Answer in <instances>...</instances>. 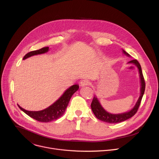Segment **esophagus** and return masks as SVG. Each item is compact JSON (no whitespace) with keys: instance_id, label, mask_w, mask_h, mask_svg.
<instances>
[{"instance_id":"esophagus-1","label":"esophagus","mask_w":159,"mask_h":159,"mask_svg":"<svg viewBox=\"0 0 159 159\" xmlns=\"http://www.w3.org/2000/svg\"><path fill=\"white\" fill-rule=\"evenodd\" d=\"M80 86H89L90 84V82L88 79H83L80 81Z\"/></svg>"}]
</instances>
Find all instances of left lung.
<instances>
[{"label":"left lung","instance_id":"left-lung-1","mask_svg":"<svg viewBox=\"0 0 159 159\" xmlns=\"http://www.w3.org/2000/svg\"><path fill=\"white\" fill-rule=\"evenodd\" d=\"M123 53L126 55L128 57H130V55L124 51V50H122ZM128 63L130 64H135L139 69V74H140V84H141V88H140V95L138 99V101L135 104V106L133 107V108L126 113H123L120 114H111L107 112L104 108L102 107V106L100 104L98 98H97L96 96H94L92 102L91 104V110H92L94 115H95L96 117L101 120L103 122H107V123H118V122H121L122 121L126 120L131 117L133 115H135V114L137 113L139 106L140 104V102L142 101V98L143 97V95L144 93V91H145V81L143 77V71H142L141 69V66L139 64V62L137 61V60H132L130 61Z\"/></svg>","mask_w":159,"mask_h":159}]
</instances>
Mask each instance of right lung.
<instances>
[{"label":"right lung","mask_w":159,"mask_h":159,"mask_svg":"<svg viewBox=\"0 0 159 159\" xmlns=\"http://www.w3.org/2000/svg\"><path fill=\"white\" fill-rule=\"evenodd\" d=\"M48 50L49 47H44L40 49L35 50V51L30 52L24 57L23 60L33 55L45 53L48 52ZM79 86L78 84L71 86L65 91L63 95L56 102L43 110L38 111H28L23 109L19 105H18V106L22 111L30 116V117L37 120V121L42 122H51L60 118L64 115L66 107L70 101V98H71L72 95L79 89Z\"/></svg>","instance_id":"right-lung-1"}]
</instances>
